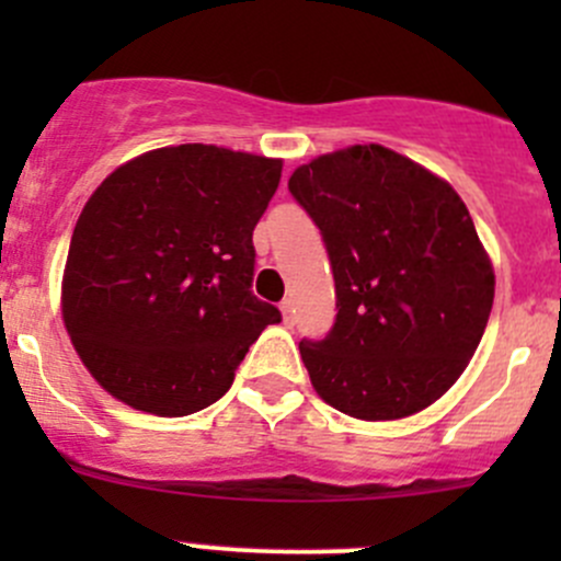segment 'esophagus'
I'll list each match as a JSON object with an SVG mask.
<instances>
[{"instance_id":"obj_1","label":"esophagus","mask_w":561,"mask_h":561,"mask_svg":"<svg viewBox=\"0 0 561 561\" xmlns=\"http://www.w3.org/2000/svg\"><path fill=\"white\" fill-rule=\"evenodd\" d=\"M279 309L282 317H285V325H293V322H296V304H293L290 298H285V301L279 304Z\"/></svg>"}]
</instances>
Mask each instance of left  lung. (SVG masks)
Here are the masks:
<instances>
[{"label": "left lung", "instance_id": "8db88e82", "mask_svg": "<svg viewBox=\"0 0 561 561\" xmlns=\"http://www.w3.org/2000/svg\"><path fill=\"white\" fill-rule=\"evenodd\" d=\"M325 241L336 320L301 339L322 401L396 421L445 393L478 350L494 268L448 181L386 146H350L287 181Z\"/></svg>", "mask_w": 561, "mask_h": 561}]
</instances>
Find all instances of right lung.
<instances>
[{"label":"right lung","mask_w":561,"mask_h":561,"mask_svg":"<svg viewBox=\"0 0 561 561\" xmlns=\"http://www.w3.org/2000/svg\"><path fill=\"white\" fill-rule=\"evenodd\" d=\"M282 160L184 144L94 190L72 230L61 314L83 366L135 410L181 417L228 393L282 312L252 293V230Z\"/></svg>","instance_id":"obj_1"}]
</instances>
